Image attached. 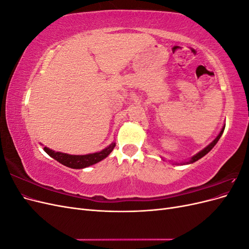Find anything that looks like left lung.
I'll list each match as a JSON object with an SVG mask.
<instances>
[{"instance_id": "obj_1", "label": "left lung", "mask_w": 249, "mask_h": 249, "mask_svg": "<svg viewBox=\"0 0 249 249\" xmlns=\"http://www.w3.org/2000/svg\"><path fill=\"white\" fill-rule=\"evenodd\" d=\"M224 127H225V125H223V127H222V129H221V131H220V133L219 134H218V136L212 141V142H211L210 143V144L207 146V147H205V148H203L202 150H200V152L199 153H197L196 155H195V156H193L192 158H191V159L189 160V161H187V162H183V163H180V164H190V163H193V162H195V161H197V160H199L200 159V158H202L203 156H206L209 152H210V150L211 149H212L215 145H216V143L218 142V140H219L220 139V137H221V135H222V133H223V131H224Z\"/></svg>"}]
</instances>
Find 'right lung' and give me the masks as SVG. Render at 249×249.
Instances as JSON below:
<instances>
[{
  "label": "right lung",
  "instance_id": "obj_1",
  "mask_svg": "<svg viewBox=\"0 0 249 249\" xmlns=\"http://www.w3.org/2000/svg\"><path fill=\"white\" fill-rule=\"evenodd\" d=\"M114 147H115V143L113 142L109 146L101 150V152H97L94 154H88V155H69V154H64L60 152H55V150L50 149L47 146H44L43 149L44 152L53 158V159H55L59 163L63 164L64 166L73 168V169H82L104 160L105 158L110 155V153Z\"/></svg>",
  "mask_w": 249,
  "mask_h": 249
}]
</instances>
